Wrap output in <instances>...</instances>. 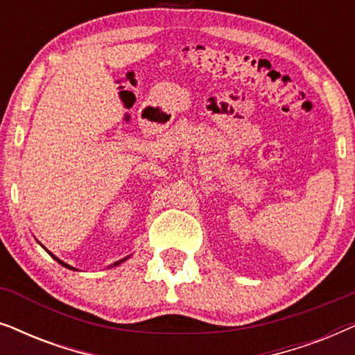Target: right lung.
<instances>
[{"instance_id":"obj_1","label":"right lung","mask_w":355,"mask_h":355,"mask_svg":"<svg viewBox=\"0 0 355 355\" xmlns=\"http://www.w3.org/2000/svg\"><path fill=\"white\" fill-rule=\"evenodd\" d=\"M42 247H43V245H42ZM43 249H45V247H43ZM45 250H46V249H45ZM46 252H48V254H50V255L53 257V259H55V260L58 261V263H61L62 266H66V268H69V270H76V268H74V266L67 265V263H66V261H62V260H60V259H58V257H56V255H53L50 250H46ZM128 259H129V257H125V259H123V260H118V261H114V263H113V265H111V266H118V265H121V263H123V261H125V260H128ZM111 266H110V268H111Z\"/></svg>"}]
</instances>
